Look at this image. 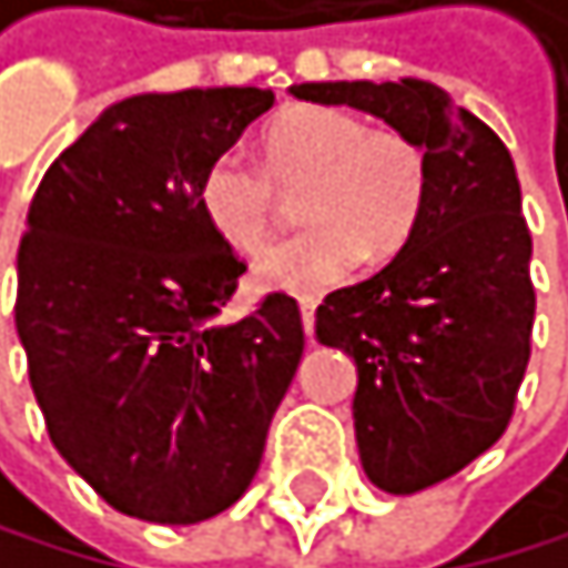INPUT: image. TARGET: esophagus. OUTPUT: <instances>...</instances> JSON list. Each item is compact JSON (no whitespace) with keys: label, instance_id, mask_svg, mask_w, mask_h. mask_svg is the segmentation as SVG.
I'll list each match as a JSON object with an SVG mask.
<instances>
[{"label":"esophagus","instance_id":"34e87169","mask_svg":"<svg viewBox=\"0 0 568 568\" xmlns=\"http://www.w3.org/2000/svg\"><path fill=\"white\" fill-rule=\"evenodd\" d=\"M302 326H305V337L312 341V329H316V302L312 298L302 302Z\"/></svg>","mask_w":568,"mask_h":568}]
</instances>
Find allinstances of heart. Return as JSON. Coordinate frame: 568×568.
Here are the masks:
<instances>
[{
    "label": "heart",
    "instance_id": "b5f03b06",
    "mask_svg": "<svg viewBox=\"0 0 568 568\" xmlns=\"http://www.w3.org/2000/svg\"><path fill=\"white\" fill-rule=\"evenodd\" d=\"M425 154L400 129H368L341 108L298 104L270 125L263 171L221 154L200 179V210L214 235L242 256L273 235L277 189L298 192L295 239L252 266V284L287 295H316L368 260L393 256L425 206Z\"/></svg>",
    "mask_w": 568,
    "mask_h": 568
}]
</instances>
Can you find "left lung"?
<instances>
[{
  "mask_svg": "<svg viewBox=\"0 0 568 568\" xmlns=\"http://www.w3.org/2000/svg\"><path fill=\"white\" fill-rule=\"evenodd\" d=\"M291 94L368 111L425 154V206L404 248L316 308V341L358 365L351 410L368 481L414 495L478 460L513 418L538 305L520 182L506 143L428 80Z\"/></svg>",
  "mask_w": 568,
  "mask_h": 568,
  "instance_id": "8db88e82",
  "label": "left lung"
}]
</instances>
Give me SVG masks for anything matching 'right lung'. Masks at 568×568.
Returning a JSON list of instances; mask_svg holds the SVG:
<instances>
[{
  "instance_id": "right-lung-1",
  "label": "right lung",
  "mask_w": 568,
  "mask_h": 568,
  "mask_svg": "<svg viewBox=\"0 0 568 568\" xmlns=\"http://www.w3.org/2000/svg\"><path fill=\"white\" fill-rule=\"evenodd\" d=\"M273 90L206 87L104 108L44 171L17 252V333L62 460L108 506L200 524L235 506L302 362L298 302L214 323L245 263L200 210L206 164Z\"/></svg>"
}]
</instances>
